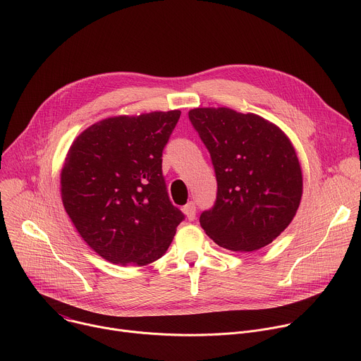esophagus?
Listing matches in <instances>:
<instances>
[{"instance_id": "34e87169", "label": "esophagus", "mask_w": 361, "mask_h": 361, "mask_svg": "<svg viewBox=\"0 0 361 361\" xmlns=\"http://www.w3.org/2000/svg\"><path fill=\"white\" fill-rule=\"evenodd\" d=\"M183 212H184V214L187 216V219H188L190 221H192V220L195 219V214H197V207H195V202H192V201L187 202V204L184 205Z\"/></svg>"}]
</instances>
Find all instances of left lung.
Instances as JSON below:
<instances>
[{"instance_id":"obj_1","label":"left lung","mask_w":361,"mask_h":361,"mask_svg":"<svg viewBox=\"0 0 361 361\" xmlns=\"http://www.w3.org/2000/svg\"><path fill=\"white\" fill-rule=\"evenodd\" d=\"M188 118L217 178L216 202L200 216L202 230L233 251L266 247L293 221L302 195L291 141L263 117L227 107L194 109Z\"/></svg>"}]
</instances>
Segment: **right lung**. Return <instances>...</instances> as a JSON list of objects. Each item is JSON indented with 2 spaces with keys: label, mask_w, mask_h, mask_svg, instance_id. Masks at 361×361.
<instances>
[{
  "label": "right lung",
  "mask_w": 361,
  "mask_h": 361,
  "mask_svg": "<svg viewBox=\"0 0 361 361\" xmlns=\"http://www.w3.org/2000/svg\"><path fill=\"white\" fill-rule=\"evenodd\" d=\"M180 110L118 116L84 130L61 170L64 209L102 259L147 266L170 247L184 214L170 201L163 149Z\"/></svg>",
  "instance_id": "1"
}]
</instances>
